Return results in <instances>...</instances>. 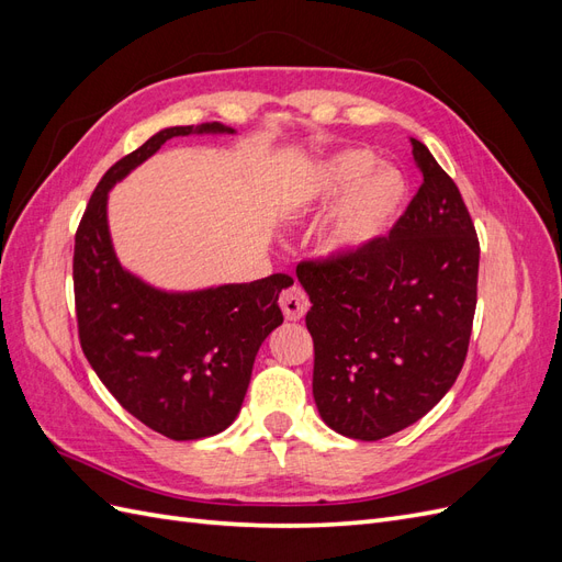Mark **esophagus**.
Segmentation results:
<instances>
[{"label":"esophagus","mask_w":562,"mask_h":562,"mask_svg":"<svg viewBox=\"0 0 562 562\" xmlns=\"http://www.w3.org/2000/svg\"><path fill=\"white\" fill-rule=\"evenodd\" d=\"M279 304H281V312L288 321H300L310 310V297L300 285H293V288H288V291L281 293Z\"/></svg>","instance_id":"1"}]
</instances>
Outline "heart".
Wrapping results in <instances>:
<instances>
[{"instance_id": "heart-1", "label": "heart", "mask_w": 562, "mask_h": 562, "mask_svg": "<svg viewBox=\"0 0 562 562\" xmlns=\"http://www.w3.org/2000/svg\"><path fill=\"white\" fill-rule=\"evenodd\" d=\"M407 201V180L391 166H378L368 149H342L316 164L293 190L297 213H323L334 203L318 234L330 260L359 258L394 227Z\"/></svg>"}]
</instances>
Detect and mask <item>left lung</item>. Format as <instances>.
Wrapping results in <instances>:
<instances>
[{
    "label": "left lung",
    "instance_id": "left-lung-1",
    "mask_svg": "<svg viewBox=\"0 0 562 562\" xmlns=\"http://www.w3.org/2000/svg\"><path fill=\"white\" fill-rule=\"evenodd\" d=\"M422 187L389 236L351 260L304 262L314 401L356 440L411 427L464 366L481 246L452 178L413 138Z\"/></svg>",
    "mask_w": 562,
    "mask_h": 562
}]
</instances>
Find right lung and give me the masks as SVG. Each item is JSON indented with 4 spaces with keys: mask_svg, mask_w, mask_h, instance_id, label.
I'll list each match as a JSON object with an SVG mask.
<instances>
[{
    "mask_svg": "<svg viewBox=\"0 0 562 562\" xmlns=\"http://www.w3.org/2000/svg\"><path fill=\"white\" fill-rule=\"evenodd\" d=\"M236 133L211 122L171 126L119 159L98 182L75 236L79 342L110 394L145 427L173 440L225 431L241 411L255 356L283 323L288 274L201 291H161L119 262L108 196L133 168L178 135Z\"/></svg>",
    "mask_w": 562,
    "mask_h": 562,
    "instance_id": "obj_1",
    "label": "right lung"
}]
</instances>
